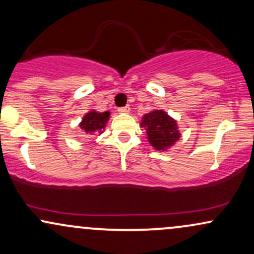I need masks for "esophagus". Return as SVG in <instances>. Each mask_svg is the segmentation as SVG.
I'll list each match as a JSON object with an SVG mask.
<instances>
[{
	"mask_svg": "<svg viewBox=\"0 0 254 254\" xmlns=\"http://www.w3.org/2000/svg\"><path fill=\"white\" fill-rule=\"evenodd\" d=\"M118 112H119V113H129V112H130V107H129V106L119 107Z\"/></svg>",
	"mask_w": 254,
	"mask_h": 254,
	"instance_id": "34e87169",
	"label": "esophagus"
}]
</instances>
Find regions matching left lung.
<instances>
[{"mask_svg":"<svg viewBox=\"0 0 254 254\" xmlns=\"http://www.w3.org/2000/svg\"><path fill=\"white\" fill-rule=\"evenodd\" d=\"M141 125L147 130L149 143L157 150H166L180 137L177 122L162 110H154L144 115Z\"/></svg>","mask_w":254,"mask_h":254,"instance_id":"8db88e82","label":"left lung"}]
</instances>
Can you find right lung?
Masks as SVG:
<instances>
[{
    "label": "right lung",
    "mask_w": 254,
    "mask_h": 254,
    "mask_svg": "<svg viewBox=\"0 0 254 254\" xmlns=\"http://www.w3.org/2000/svg\"><path fill=\"white\" fill-rule=\"evenodd\" d=\"M110 118V112L99 113L95 111H90V112L84 115L82 122L80 123V127L84 130V132L87 133H94L99 132L101 133L106 127L107 121Z\"/></svg>",
    "instance_id": "right-lung-1"
}]
</instances>
